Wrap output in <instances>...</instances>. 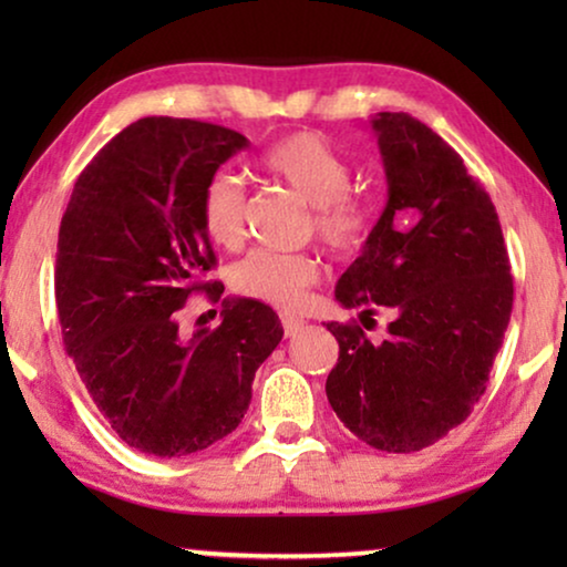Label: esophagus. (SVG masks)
<instances>
[{"label":"esophagus","instance_id":"obj_1","mask_svg":"<svg viewBox=\"0 0 567 567\" xmlns=\"http://www.w3.org/2000/svg\"><path fill=\"white\" fill-rule=\"evenodd\" d=\"M281 324H284L286 338H291V336H297L301 328H305V320H301V317H297V315H281Z\"/></svg>","mask_w":567,"mask_h":567}]
</instances>
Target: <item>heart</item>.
<instances>
[{
	"label": "heart",
	"mask_w": 567,
	"mask_h": 567,
	"mask_svg": "<svg viewBox=\"0 0 567 567\" xmlns=\"http://www.w3.org/2000/svg\"><path fill=\"white\" fill-rule=\"evenodd\" d=\"M260 165L312 204V229L336 255H355L369 243L377 224L374 204L355 196L351 165L322 136L299 131L278 138L262 152ZM200 227L219 247H239L245 237V190L231 173H214L200 188ZM320 276L309 252L255 250L231 268V289L274 307H297Z\"/></svg>",
	"instance_id": "heart-1"
}]
</instances>
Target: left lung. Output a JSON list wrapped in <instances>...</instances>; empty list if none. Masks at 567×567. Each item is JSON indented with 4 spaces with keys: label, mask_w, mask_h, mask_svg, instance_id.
Masks as SVG:
<instances>
[{
    "label": "left lung",
    "mask_w": 567,
    "mask_h": 567,
    "mask_svg": "<svg viewBox=\"0 0 567 567\" xmlns=\"http://www.w3.org/2000/svg\"><path fill=\"white\" fill-rule=\"evenodd\" d=\"M386 206L336 299L367 324L392 315L386 340L328 322L340 353L328 400L379 452L410 454L467 421L485 394L514 307L498 214L460 154L408 113H379Z\"/></svg>",
    "instance_id": "left-lung-1"
}]
</instances>
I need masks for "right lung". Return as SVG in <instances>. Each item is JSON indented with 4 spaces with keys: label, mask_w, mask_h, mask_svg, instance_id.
<instances>
[{
    "label": "right lung",
    "mask_w": 567,
    "mask_h": 567,
    "mask_svg": "<svg viewBox=\"0 0 567 567\" xmlns=\"http://www.w3.org/2000/svg\"><path fill=\"white\" fill-rule=\"evenodd\" d=\"M237 131L152 115L113 136L76 177L59 227L64 348L100 415L144 454L185 456L243 423L252 379L281 343L268 305L224 299L221 324L181 340L177 309L216 266L200 227L204 183L245 150Z\"/></svg>",
    "instance_id": "obj_1"
}]
</instances>
